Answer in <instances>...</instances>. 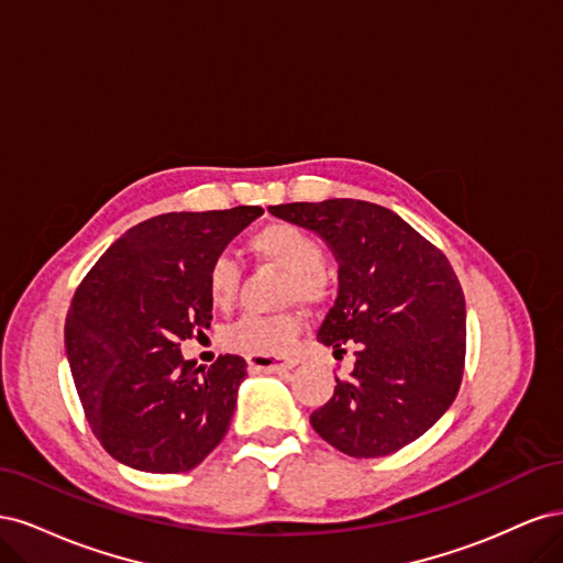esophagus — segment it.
I'll return each instance as SVG.
<instances>
[{"label": "esophagus", "instance_id": "1", "mask_svg": "<svg viewBox=\"0 0 563 563\" xmlns=\"http://www.w3.org/2000/svg\"><path fill=\"white\" fill-rule=\"evenodd\" d=\"M296 366V360H275V356H249V368L253 373H275V371H286V368H294Z\"/></svg>", "mask_w": 563, "mask_h": 563}]
</instances>
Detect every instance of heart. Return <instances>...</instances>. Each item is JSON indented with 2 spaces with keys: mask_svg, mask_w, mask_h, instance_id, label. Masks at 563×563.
<instances>
[{
  "mask_svg": "<svg viewBox=\"0 0 563 563\" xmlns=\"http://www.w3.org/2000/svg\"><path fill=\"white\" fill-rule=\"evenodd\" d=\"M251 251L261 261L286 269L282 282V302L300 300L305 305H321L331 296V284L323 272V249L310 232L294 223H267L255 230L249 240ZM240 267L228 255H218L207 275V291L213 308L228 310L240 294ZM300 333V317L294 312L249 314L234 321L223 333V345L232 352L275 356L294 345Z\"/></svg>",
  "mask_w": 563,
  "mask_h": 563,
  "instance_id": "obj_1",
  "label": "heart"
}]
</instances>
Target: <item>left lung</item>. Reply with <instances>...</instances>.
<instances>
[{
    "mask_svg": "<svg viewBox=\"0 0 563 563\" xmlns=\"http://www.w3.org/2000/svg\"><path fill=\"white\" fill-rule=\"evenodd\" d=\"M314 230L340 263V291L319 343L354 371L310 416L314 432L352 457L397 453L453 404L465 371V296L449 258L395 211L362 199L269 207Z\"/></svg>",
    "mask_w": 563,
    "mask_h": 563,
    "instance_id": "left-lung-1",
    "label": "left lung"
}]
</instances>
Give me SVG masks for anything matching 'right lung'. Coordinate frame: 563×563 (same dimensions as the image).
<instances>
[{"instance_id": "right-lung-1", "label": "right lung", "mask_w": 563, "mask_h": 563, "mask_svg": "<svg viewBox=\"0 0 563 563\" xmlns=\"http://www.w3.org/2000/svg\"><path fill=\"white\" fill-rule=\"evenodd\" d=\"M261 207L164 213L133 225L81 279L65 350L91 432L141 472L197 467L223 441L246 362H185L180 340L211 327V263Z\"/></svg>"}]
</instances>
